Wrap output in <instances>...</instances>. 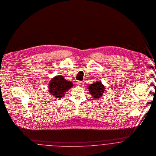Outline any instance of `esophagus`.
Instances as JSON below:
<instances>
[{
    "mask_svg": "<svg viewBox=\"0 0 156 156\" xmlns=\"http://www.w3.org/2000/svg\"><path fill=\"white\" fill-rule=\"evenodd\" d=\"M77 85H78L83 86V82H82V81H78V82H77Z\"/></svg>",
    "mask_w": 156,
    "mask_h": 156,
    "instance_id": "obj_1",
    "label": "esophagus"
}]
</instances>
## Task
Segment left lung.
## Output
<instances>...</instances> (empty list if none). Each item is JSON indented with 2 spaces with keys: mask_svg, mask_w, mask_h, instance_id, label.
Wrapping results in <instances>:
<instances>
[{
  "mask_svg": "<svg viewBox=\"0 0 156 156\" xmlns=\"http://www.w3.org/2000/svg\"><path fill=\"white\" fill-rule=\"evenodd\" d=\"M90 93L94 99H99L104 94L105 86L99 81H96L88 86Z\"/></svg>",
  "mask_w": 156,
  "mask_h": 156,
  "instance_id": "obj_1",
  "label": "left lung"
}]
</instances>
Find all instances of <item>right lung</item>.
Instances as JSON below:
<instances>
[{
    "mask_svg": "<svg viewBox=\"0 0 156 156\" xmlns=\"http://www.w3.org/2000/svg\"><path fill=\"white\" fill-rule=\"evenodd\" d=\"M73 84L71 82L66 80L61 75L55 76L51 79L48 85V91L57 99L63 98Z\"/></svg>",
    "mask_w": 156,
    "mask_h": 156,
    "instance_id": "right-lung-1",
    "label": "right lung"
}]
</instances>
